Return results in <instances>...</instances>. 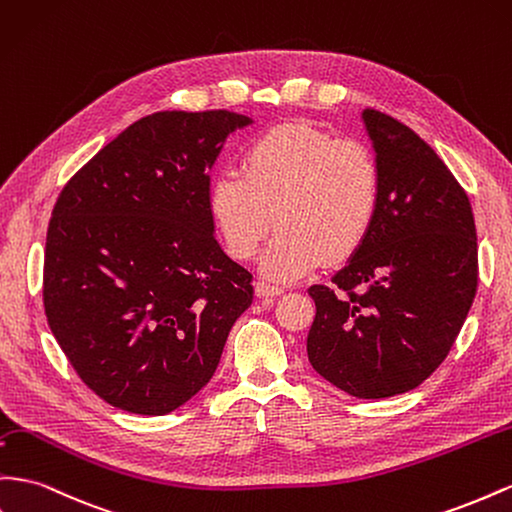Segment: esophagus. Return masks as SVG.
Instances as JSON below:
<instances>
[{"mask_svg": "<svg viewBox=\"0 0 512 512\" xmlns=\"http://www.w3.org/2000/svg\"><path fill=\"white\" fill-rule=\"evenodd\" d=\"M282 290H284V288L278 286V284H271V282H265V280L256 282V295L262 297V299H273L275 295H280Z\"/></svg>", "mask_w": 512, "mask_h": 512, "instance_id": "34e87169", "label": "esophagus"}]
</instances>
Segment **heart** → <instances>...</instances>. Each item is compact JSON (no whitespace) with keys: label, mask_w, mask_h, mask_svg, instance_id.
<instances>
[{"label":"heart","mask_w":512,"mask_h":512,"mask_svg":"<svg viewBox=\"0 0 512 512\" xmlns=\"http://www.w3.org/2000/svg\"><path fill=\"white\" fill-rule=\"evenodd\" d=\"M381 193V163L368 144L286 122L254 137L241 172L213 178L209 213L234 260L254 258L278 224L260 269L290 282L325 258L353 256L377 222Z\"/></svg>","instance_id":"obj_1"}]
</instances>
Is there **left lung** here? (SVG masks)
<instances>
[{
    "instance_id": "left-lung-1",
    "label": "left lung",
    "mask_w": 512,
    "mask_h": 512,
    "mask_svg": "<svg viewBox=\"0 0 512 512\" xmlns=\"http://www.w3.org/2000/svg\"><path fill=\"white\" fill-rule=\"evenodd\" d=\"M366 131L383 174L377 222L331 284L308 295L312 368L355 398L418 388L448 357L478 288L465 189L418 133L377 109Z\"/></svg>"
}]
</instances>
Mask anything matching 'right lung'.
<instances>
[{"label":"right lung","instance_id":"add662e5","mask_svg":"<svg viewBox=\"0 0 512 512\" xmlns=\"http://www.w3.org/2000/svg\"><path fill=\"white\" fill-rule=\"evenodd\" d=\"M250 122L228 109L146 116L58 196L43 267L47 323L105 403L140 416L185 405L252 306V273L224 254L209 213V170Z\"/></svg>","mask_w":512,"mask_h":512}]
</instances>
